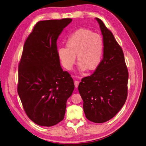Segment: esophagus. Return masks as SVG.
Listing matches in <instances>:
<instances>
[{
    "label": "esophagus",
    "mask_w": 146,
    "mask_h": 146,
    "mask_svg": "<svg viewBox=\"0 0 146 146\" xmlns=\"http://www.w3.org/2000/svg\"><path fill=\"white\" fill-rule=\"evenodd\" d=\"M79 83H80V82L78 81V80H76V81L74 82V85H75V88H77L78 86Z\"/></svg>",
    "instance_id": "34e87169"
}]
</instances>
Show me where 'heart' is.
<instances>
[{
	"label": "heart",
	"instance_id": "1",
	"mask_svg": "<svg viewBox=\"0 0 146 146\" xmlns=\"http://www.w3.org/2000/svg\"><path fill=\"white\" fill-rule=\"evenodd\" d=\"M66 47L58 48L57 54L63 67L70 70L76 63V56L81 71L96 70L102 59L104 43L99 35L88 29H80L70 35Z\"/></svg>",
	"mask_w": 146,
	"mask_h": 146
}]
</instances>
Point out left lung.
<instances>
[{
  "mask_svg": "<svg viewBox=\"0 0 146 146\" xmlns=\"http://www.w3.org/2000/svg\"><path fill=\"white\" fill-rule=\"evenodd\" d=\"M96 19L104 38V57L94 73L82 79L78 89L86 117L103 123L113 118L124 105L129 72L122 47L102 21Z\"/></svg>",
  "mask_w": 146,
  "mask_h": 146,
  "instance_id": "obj_1",
  "label": "left lung"
}]
</instances>
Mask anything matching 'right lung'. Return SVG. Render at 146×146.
<instances>
[{
	"mask_svg": "<svg viewBox=\"0 0 146 146\" xmlns=\"http://www.w3.org/2000/svg\"><path fill=\"white\" fill-rule=\"evenodd\" d=\"M71 21H39L24 43L17 90L26 114L39 125L51 127L63 120L66 102L74 90L71 76L60 66L56 45Z\"/></svg>",
	"mask_w": 146,
	"mask_h": 146,
	"instance_id": "add662e5",
	"label": "right lung"
}]
</instances>
